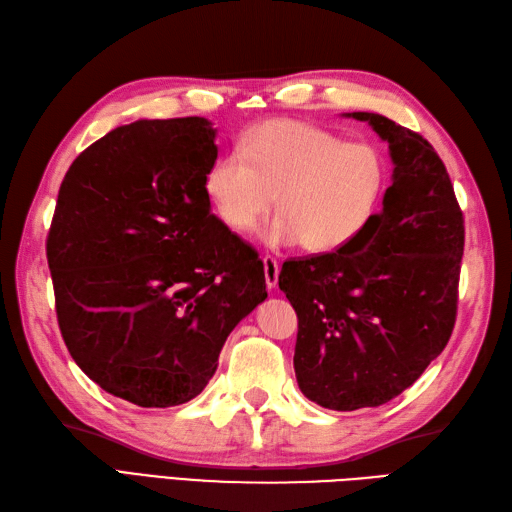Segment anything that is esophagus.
Listing matches in <instances>:
<instances>
[{
  "label": "esophagus",
  "instance_id": "obj_1",
  "mask_svg": "<svg viewBox=\"0 0 512 512\" xmlns=\"http://www.w3.org/2000/svg\"><path fill=\"white\" fill-rule=\"evenodd\" d=\"M264 272H266V285L268 290H272V287H277L279 283V261L266 255L264 257Z\"/></svg>",
  "mask_w": 512,
  "mask_h": 512
}]
</instances>
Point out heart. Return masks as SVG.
<instances>
[{
    "instance_id": "heart-1",
    "label": "heart",
    "mask_w": 512,
    "mask_h": 512,
    "mask_svg": "<svg viewBox=\"0 0 512 512\" xmlns=\"http://www.w3.org/2000/svg\"><path fill=\"white\" fill-rule=\"evenodd\" d=\"M385 186L383 157L370 144L298 121H268L222 155L207 175V194L233 231H251L277 196L279 216L264 231L270 246L303 242L307 251L346 246L368 225Z\"/></svg>"
}]
</instances>
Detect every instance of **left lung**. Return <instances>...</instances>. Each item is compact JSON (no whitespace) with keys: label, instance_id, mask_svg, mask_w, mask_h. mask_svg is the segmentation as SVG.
<instances>
[{"label":"left lung","instance_id":"left-lung-1","mask_svg":"<svg viewBox=\"0 0 512 512\" xmlns=\"http://www.w3.org/2000/svg\"><path fill=\"white\" fill-rule=\"evenodd\" d=\"M346 116L389 144L383 212L346 246L285 261L279 274L298 316V387L333 411L389 402L441 355L465 246L463 212L432 144L381 114Z\"/></svg>","mask_w":512,"mask_h":512}]
</instances>
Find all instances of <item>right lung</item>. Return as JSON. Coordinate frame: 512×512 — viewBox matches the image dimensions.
Returning <instances> with one entry per match:
<instances>
[{
    "mask_svg": "<svg viewBox=\"0 0 512 512\" xmlns=\"http://www.w3.org/2000/svg\"><path fill=\"white\" fill-rule=\"evenodd\" d=\"M216 129L136 121L75 157L47 235L64 344L82 372L144 409L192 400L229 333L268 298L251 244L212 214Z\"/></svg>",
    "mask_w": 512,
    "mask_h": 512,
    "instance_id": "1",
    "label": "right lung"
}]
</instances>
